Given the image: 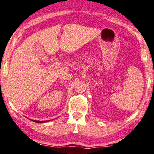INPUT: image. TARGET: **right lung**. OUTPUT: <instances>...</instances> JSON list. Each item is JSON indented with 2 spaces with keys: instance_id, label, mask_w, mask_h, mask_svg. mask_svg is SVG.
<instances>
[{
  "instance_id": "right-lung-1",
  "label": "right lung",
  "mask_w": 154,
  "mask_h": 154,
  "mask_svg": "<svg viewBox=\"0 0 154 154\" xmlns=\"http://www.w3.org/2000/svg\"><path fill=\"white\" fill-rule=\"evenodd\" d=\"M34 122H37V123H43V122H48V121H39V120H34Z\"/></svg>"
}]
</instances>
